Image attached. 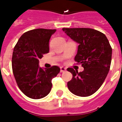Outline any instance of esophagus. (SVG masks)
Returning a JSON list of instances; mask_svg holds the SVG:
<instances>
[{
    "label": "esophagus",
    "mask_w": 122,
    "mask_h": 122,
    "mask_svg": "<svg viewBox=\"0 0 122 122\" xmlns=\"http://www.w3.org/2000/svg\"><path fill=\"white\" fill-rule=\"evenodd\" d=\"M66 71V68H65L63 66H61L60 68V72H64Z\"/></svg>",
    "instance_id": "1"
}]
</instances>
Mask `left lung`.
Here are the masks:
<instances>
[{"label":"left lung","instance_id":"obj_1","mask_svg":"<svg viewBox=\"0 0 122 122\" xmlns=\"http://www.w3.org/2000/svg\"><path fill=\"white\" fill-rule=\"evenodd\" d=\"M69 37L79 44L74 60L84 70L78 72L72 68V78L67 83L70 92L80 97L92 95L102 86L110 69L112 48L107 38L90 28H63Z\"/></svg>","mask_w":122,"mask_h":122}]
</instances>
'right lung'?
Here are the masks:
<instances>
[{
  "mask_svg": "<svg viewBox=\"0 0 122 122\" xmlns=\"http://www.w3.org/2000/svg\"><path fill=\"white\" fill-rule=\"evenodd\" d=\"M56 29H36L25 32L15 46L12 55V71L20 90L29 98L38 99L50 92L51 80L60 68L39 66V59L49 52V41Z\"/></svg>",
  "mask_w": 122,
  "mask_h": 122,
  "instance_id": "add662e5",
  "label": "right lung"
}]
</instances>
